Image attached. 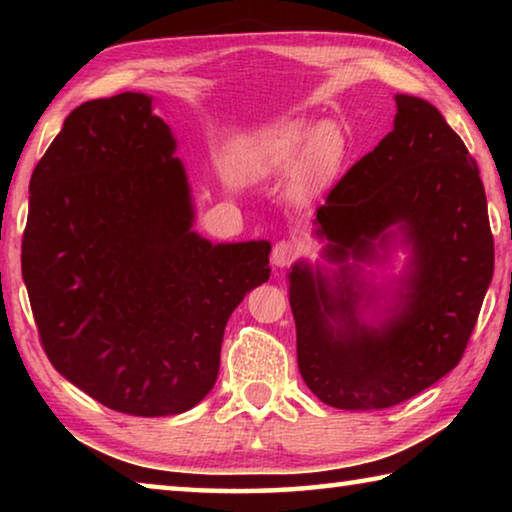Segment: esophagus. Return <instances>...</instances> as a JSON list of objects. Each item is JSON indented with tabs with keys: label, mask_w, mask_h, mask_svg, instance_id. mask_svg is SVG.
I'll return each instance as SVG.
<instances>
[{
	"label": "esophagus",
	"mask_w": 512,
	"mask_h": 512,
	"mask_svg": "<svg viewBox=\"0 0 512 512\" xmlns=\"http://www.w3.org/2000/svg\"><path fill=\"white\" fill-rule=\"evenodd\" d=\"M300 250H302V246H300V241H296V239L277 241L275 248H273V264L275 266H289V264H293L298 259Z\"/></svg>",
	"instance_id": "esophagus-1"
}]
</instances>
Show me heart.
Instances as JSON below:
<instances>
[{"instance_id":"b5f03b06","label":"heart","mask_w":512,"mask_h":512,"mask_svg":"<svg viewBox=\"0 0 512 512\" xmlns=\"http://www.w3.org/2000/svg\"><path fill=\"white\" fill-rule=\"evenodd\" d=\"M343 131L332 121L311 128L307 121L287 119L232 142L225 167L237 183H262L293 167L300 194L325 187L345 160Z\"/></svg>"}]
</instances>
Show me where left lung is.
Segmentation results:
<instances>
[{
    "instance_id": "1",
    "label": "left lung",
    "mask_w": 512,
    "mask_h": 512,
    "mask_svg": "<svg viewBox=\"0 0 512 512\" xmlns=\"http://www.w3.org/2000/svg\"><path fill=\"white\" fill-rule=\"evenodd\" d=\"M395 103V128L329 189L316 223L334 262L372 259V241L400 223L415 255L404 302L370 329L357 318L363 284L350 266L336 287L307 264L289 275L300 375L345 411L402 404L454 370L495 271L476 160L429 101L397 94Z\"/></svg>"
}]
</instances>
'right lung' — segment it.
Returning <instances> with one entry per match:
<instances>
[{"mask_svg": "<svg viewBox=\"0 0 512 512\" xmlns=\"http://www.w3.org/2000/svg\"><path fill=\"white\" fill-rule=\"evenodd\" d=\"M151 97L85 101L36 164L22 275L60 375L112 411L192 409L219 375L225 323L268 280V241L192 232L185 169Z\"/></svg>", "mask_w": 512, "mask_h": 512, "instance_id": "1", "label": "right lung"}]
</instances>
